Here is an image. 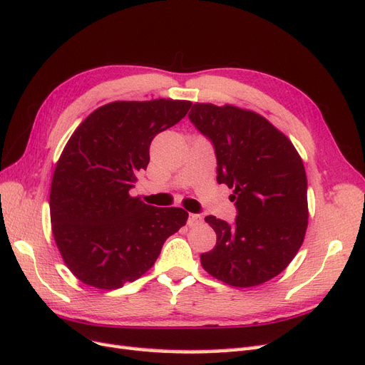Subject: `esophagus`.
<instances>
[{
    "instance_id": "1",
    "label": "esophagus",
    "mask_w": 365,
    "mask_h": 365,
    "mask_svg": "<svg viewBox=\"0 0 365 365\" xmlns=\"http://www.w3.org/2000/svg\"><path fill=\"white\" fill-rule=\"evenodd\" d=\"M200 222H202V216H200V214H194V212L190 214V217H188V225H190V227L199 225Z\"/></svg>"
}]
</instances>
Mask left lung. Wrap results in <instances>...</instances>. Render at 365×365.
I'll return each instance as SVG.
<instances>
[{
  "instance_id": "8db88e82",
  "label": "left lung",
  "mask_w": 365,
  "mask_h": 365,
  "mask_svg": "<svg viewBox=\"0 0 365 365\" xmlns=\"http://www.w3.org/2000/svg\"><path fill=\"white\" fill-rule=\"evenodd\" d=\"M191 123L214 146L217 182L232 188L235 223L207 216L217 242L202 267L232 287H255L288 267L307 220V175L293 143L267 118L231 105L195 103Z\"/></svg>"
}]
</instances>
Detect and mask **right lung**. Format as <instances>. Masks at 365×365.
I'll return each mask as SVG.
<instances>
[{
    "instance_id": "right-lung-1",
    "label": "right lung",
    "mask_w": 365,
    "mask_h": 365,
    "mask_svg": "<svg viewBox=\"0 0 365 365\" xmlns=\"http://www.w3.org/2000/svg\"><path fill=\"white\" fill-rule=\"evenodd\" d=\"M185 100L114 101L76 129L55 166L51 223L64 264L83 284L115 289L154 265L165 240L188 219L130 197L149 146L186 115Z\"/></svg>"
}]
</instances>
